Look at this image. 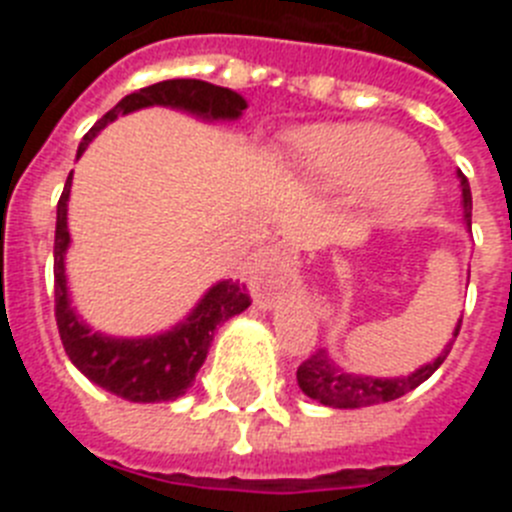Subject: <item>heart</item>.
I'll use <instances>...</instances> for the list:
<instances>
[{"instance_id":"heart-1","label":"heart","mask_w":512,"mask_h":512,"mask_svg":"<svg viewBox=\"0 0 512 512\" xmlns=\"http://www.w3.org/2000/svg\"><path fill=\"white\" fill-rule=\"evenodd\" d=\"M292 161L305 176L338 189L382 187L387 215H405L428 200L431 184L413 140L372 125H323L292 138Z\"/></svg>"}]
</instances>
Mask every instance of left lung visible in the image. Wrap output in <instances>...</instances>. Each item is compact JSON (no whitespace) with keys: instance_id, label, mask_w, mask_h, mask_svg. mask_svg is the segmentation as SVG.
<instances>
[{"instance_id":"8db88e82","label":"left lung","mask_w":512,"mask_h":512,"mask_svg":"<svg viewBox=\"0 0 512 512\" xmlns=\"http://www.w3.org/2000/svg\"><path fill=\"white\" fill-rule=\"evenodd\" d=\"M461 182V200H464V220L472 225V189H469V179L459 171ZM461 330V320L454 330V338L446 348H443L438 359L431 364L415 369L410 377H397V379H374V377H361V374H348L338 369L333 361L325 356V351H315L307 356L300 366H297V382H300L302 392L312 400L330 405V408H369V405H382V402L397 400V397L408 395L415 387L425 382L436 372L438 366L446 361L451 346H454L456 336Z\"/></svg>"}]
</instances>
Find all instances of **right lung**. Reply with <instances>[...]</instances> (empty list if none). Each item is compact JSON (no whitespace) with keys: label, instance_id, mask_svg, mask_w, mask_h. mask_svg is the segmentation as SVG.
Instances as JSON below:
<instances>
[{"label":"right lung","instance_id":"1","mask_svg":"<svg viewBox=\"0 0 512 512\" xmlns=\"http://www.w3.org/2000/svg\"><path fill=\"white\" fill-rule=\"evenodd\" d=\"M164 104L202 115L207 120H235L246 110V99L225 87H215L200 79H169L158 81L140 92L128 94L112 107L107 115L94 122V128L81 140L79 153L89 146V140L115 120L117 115ZM71 192V174L58 200L56 215V246H53V297H56V325L61 343L69 359L87 379L104 387L117 397L130 402H161L176 400L187 392L200 366L205 364L212 336L220 323L238 315L251 305L248 287L241 282H220L205 295V300L194 307L187 323L176 325L164 336L153 338H107L92 333L76 318L66 295V271H63V253L69 248V228H66V202Z\"/></svg>","mask_w":512,"mask_h":512}]
</instances>
